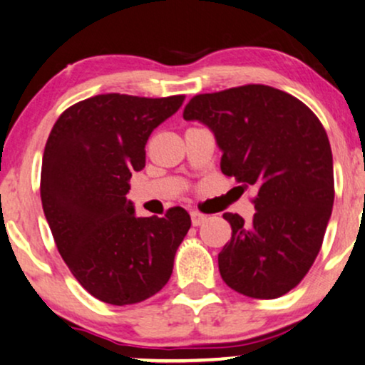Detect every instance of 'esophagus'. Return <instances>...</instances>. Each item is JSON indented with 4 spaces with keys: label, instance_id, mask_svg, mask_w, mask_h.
Here are the masks:
<instances>
[{
    "label": "esophagus",
    "instance_id": "esophagus-1",
    "mask_svg": "<svg viewBox=\"0 0 365 365\" xmlns=\"http://www.w3.org/2000/svg\"><path fill=\"white\" fill-rule=\"evenodd\" d=\"M206 222V215L200 213V211H191V223L192 227H200L201 223Z\"/></svg>",
    "mask_w": 365,
    "mask_h": 365
}]
</instances>
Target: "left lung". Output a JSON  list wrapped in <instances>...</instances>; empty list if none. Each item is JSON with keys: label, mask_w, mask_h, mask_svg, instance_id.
Masks as SVG:
<instances>
[{"label": "left lung", "mask_w": 365, "mask_h": 365, "mask_svg": "<svg viewBox=\"0 0 365 365\" xmlns=\"http://www.w3.org/2000/svg\"><path fill=\"white\" fill-rule=\"evenodd\" d=\"M215 133L220 168L257 196L254 220L225 213L232 238L218 254L223 281L249 298L274 299L307 276L334 206L327 132L298 98L264 84L197 94L184 108Z\"/></svg>", "instance_id": "obj_1"}]
</instances>
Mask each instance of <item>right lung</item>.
<instances>
[{"mask_svg": "<svg viewBox=\"0 0 365 365\" xmlns=\"http://www.w3.org/2000/svg\"><path fill=\"white\" fill-rule=\"evenodd\" d=\"M182 94H98L58 116L42 159L40 197L58 254L79 284L103 303L145 301L168 284L191 227L184 208L135 217L130 178L145 168V143Z\"/></svg>", "mask_w": 365, "mask_h": 365, "instance_id": "right-lung-1", "label": "right lung"}]
</instances>
